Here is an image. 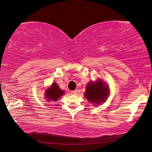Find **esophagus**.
I'll return each instance as SVG.
<instances>
[{
	"instance_id": "1",
	"label": "esophagus",
	"mask_w": 152,
	"mask_h": 152,
	"mask_svg": "<svg viewBox=\"0 0 152 152\" xmlns=\"http://www.w3.org/2000/svg\"><path fill=\"white\" fill-rule=\"evenodd\" d=\"M71 94H74V95H76V94H77V91H76V90L72 91H71Z\"/></svg>"
}]
</instances>
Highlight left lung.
Listing matches in <instances>:
<instances>
[{"mask_svg":"<svg viewBox=\"0 0 152 152\" xmlns=\"http://www.w3.org/2000/svg\"><path fill=\"white\" fill-rule=\"evenodd\" d=\"M108 95L109 87L99 78L95 82L91 81L86 87L85 98L90 103L94 104L95 106L104 102L107 99Z\"/></svg>","mask_w":152,"mask_h":152,"instance_id":"1","label":"left lung"}]
</instances>
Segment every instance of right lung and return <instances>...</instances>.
Listing matches in <instances>:
<instances>
[{
    "label": "right lung",
    "mask_w": 152,
    "mask_h": 152,
    "mask_svg": "<svg viewBox=\"0 0 152 152\" xmlns=\"http://www.w3.org/2000/svg\"><path fill=\"white\" fill-rule=\"evenodd\" d=\"M64 94V91L61 89L58 85L55 82L52 84L50 87L45 92V96H46V100L49 101H57V99Z\"/></svg>",
    "instance_id": "right-lung-1"
}]
</instances>
